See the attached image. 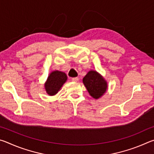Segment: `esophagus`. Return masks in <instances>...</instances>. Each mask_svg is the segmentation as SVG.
<instances>
[{
	"label": "esophagus",
	"mask_w": 154,
	"mask_h": 154,
	"mask_svg": "<svg viewBox=\"0 0 154 154\" xmlns=\"http://www.w3.org/2000/svg\"><path fill=\"white\" fill-rule=\"evenodd\" d=\"M78 80H79V78L78 77H72V81H73V82H78Z\"/></svg>",
	"instance_id": "obj_1"
}]
</instances>
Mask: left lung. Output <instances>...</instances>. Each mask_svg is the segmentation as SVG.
Here are the masks:
<instances>
[{
  "mask_svg": "<svg viewBox=\"0 0 154 154\" xmlns=\"http://www.w3.org/2000/svg\"><path fill=\"white\" fill-rule=\"evenodd\" d=\"M83 83L90 95L94 99L102 97L108 89L107 82L105 78L94 70H91L83 77Z\"/></svg>",
  "mask_w": 154,
  "mask_h": 154,
  "instance_id": "left-lung-1",
  "label": "left lung"
}]
</instances>
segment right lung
<instances>
[{
  "label": "right lung",
  "mask_w": 154,
  "mask_h": 154,
  "mask_svg": "<svg viewBox=\"0 0 154 154\" xmlns=\"http://www.w3.org/2000/svg\"><path fill=\"white\" fill-rule=\"evenodd\" d=\"M66 81L67 76L65 72L57 70L52 71L44 84L46 93L49 96L56 95Z\"/></svg>",
  "instance_id": "right-lung-1"
}]
</instances>
